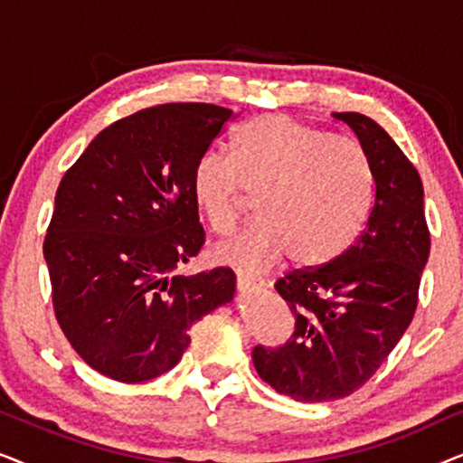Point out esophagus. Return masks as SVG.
Masks as SVG:
<instances>
[{"instance_id": "obj_1", "label": "esophagus", "mask_w": 463, "mask_h": 463, "mask_svg": "<svg viewBox=\"0 0 463 463\" xmlns=\"http://www.w3.org/2000/svg\"><path fill=\"white\" fill-rule=\"evenodd\" d=\"M238 287L242 293H259V290H263L265 282L261 278H255V276H249V274H242V271H238Z\"/></svg>"}]
</instances>
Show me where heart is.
Here are the masks:
<instances>
[{
	"instance_id": "1",
	"label": "heart",
	"mask_w": 463,
	"mask_h": 463,
	"mask_svg": "<svg viewBox=\"0 0 463 463\" xmlns=\"http://www.w3.org/2000/svg\"><path fill=\"white\" fill-rule=\"evenodd\" d=\"M246 192L259 194V221L214 244L213 257L250 274L287 255L297 268H322L363 233L373 170L356 143L268 113L236 132L232 157L211 149L194 168V204L214 232L236 225Z\"/></svg>"
}]
</instances>
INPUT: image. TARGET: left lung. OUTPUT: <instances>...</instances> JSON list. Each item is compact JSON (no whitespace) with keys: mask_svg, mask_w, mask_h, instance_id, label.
<instances>
[{"mask_svg":"<svg viewBox=\"0 0 463 463\" xmlns=\"http://www.w3.org/2000/svg\"><path fill=\"white\" fill-rule=\"evenodd\" d=\"M373 170V204L356 242L322 268L297 269L276 290L295 316L280 347L257 345L259 377L299 402L350 396L369 382L413 320L430 255L423 185L413 164L363 113H333Z\"/></svg>","mask_w":463,"mask_h":463,"instance_id":"8db88e82","label":"left lung"}]
</instances>
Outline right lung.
Masks as SVG:
<instances>
[{"instance_id": "right-lung-1", "label": "right lung", "mask_w": 463, "mask_h": 463, "mask_svg": "<svg viewBox=\"0 0 463 463\" xmlns=\"http://www.w3.org/2000/svg\"><path fill=\"white\" fill-rule=\"evenodd\" d=\"M233 111L168 103L118 119L62 176L46 257L56 320L100 375L160 377L189 328L233 299L230 268L175 276L204 244L192 176Z\"/></svg>"}]
</instances>
